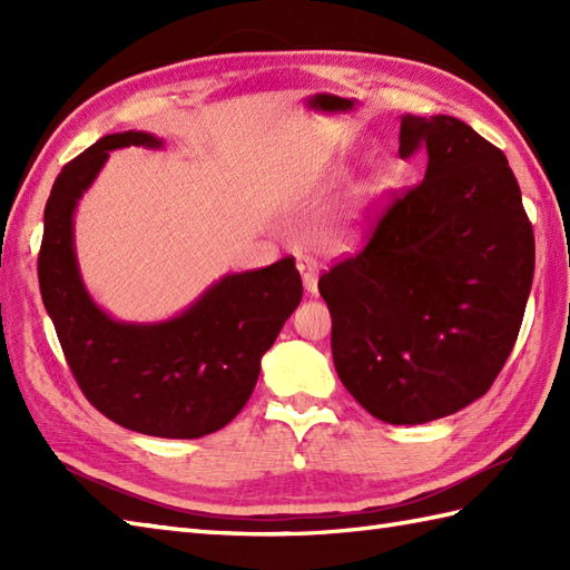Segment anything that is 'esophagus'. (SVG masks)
I'll use <instances>...</instances> for the list:
<instances>
[{
  "label": "esophagus",
  "mask_w": 570,
  "mask_h": 570,
  "mask_svg": "<svg viewBox=\"0 0 570 570\" xmlns=\"http://www.w3.org/2000/svg\"><path fill=\"white\" fill-rule=\"evenodd\" d=\"M301 278H304V286L311 296L318 294V262L313 257H298L296 262Z\"/></svg>",
  "instance_id": "1"
}]
</instances>
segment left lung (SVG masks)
<instances>
[{
    "label": "left lung",
    "instance_id": "obj_1",
    "mask_svg": "<svg viewBox=\"0 0 570 570\" xmlns=\"http://www.w3.org/2000/svg\"><path fill=\"white\" fill-rule=\"evenodd\" d=\"M419 151L421 184L318 278L337 377L396 426L455 414L490 390L534 278V229L507 156L455 117L404 115L399 156Z\"/></svg>",
    "mask_w": 570,
    "mask_h": 570
}]
</instances>
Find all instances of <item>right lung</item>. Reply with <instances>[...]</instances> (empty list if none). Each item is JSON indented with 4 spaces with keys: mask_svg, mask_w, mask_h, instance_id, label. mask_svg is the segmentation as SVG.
<instances>
[{
    "mask_svg": "<svg viewBox=\"0 0 570 570\" xmlns=\"http://www.w3.org/2000/svg\"><path fill=\"white\" fill-rule=\"evenodd\" d=\"M161 147L147 131L107 135L63 166L43 210L39 286L68 367L88 402L129 431L200 439L252 396L262 355L304 296L294 257L227 274L164 323H119L78 272L72 213L112 149Z\"/></svg>",
    "mask_w": 570,
    "mask_h": 570,
    "instance_id": "1",
    "label": "right lung"
}]
</instances>
